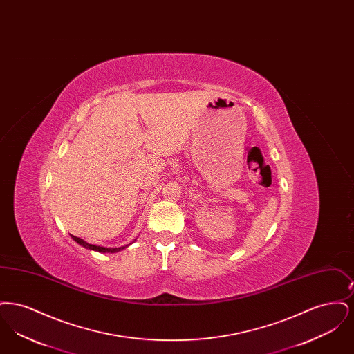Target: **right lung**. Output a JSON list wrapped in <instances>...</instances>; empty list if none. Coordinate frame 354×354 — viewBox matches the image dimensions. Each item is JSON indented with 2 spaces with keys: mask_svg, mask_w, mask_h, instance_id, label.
I'll list each match as a JSON object with an SVG mask.
<instances>
[{
  "mask_svg": "<svg viewBox=\"0 0 354 354\" xmlns=\"http://www.w3.org/2000/svg\"><path fill=\"white\" fill-rule=\"evenodd\" d=\"M71 237H73L78 244H81L82 247H84V248H88V250H93V251H98V252H118V251L124 248V247H120V248H103V247H100V245L88 244V243H86L84 240L80 239V237H75V236L73 235H71Z\"/></svg>",
  "mask_w": 354,
  "mask_h": 354,
  "instance_id": "right-lung-1",
  "label": "right lung"
}]
</instances>
